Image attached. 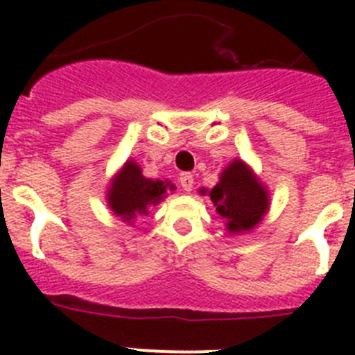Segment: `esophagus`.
<instances>
[{
    "mask_svg": "<svg viewBox=\"0 0 355 355\" xmlns=\"http://www.w3.org/2000/svg\"><path fill=\"white\" fill-rule=\"evenodd\" d=\"M180 183L184 192H190L193 188V175L190 174V172H183V174L180 175Z\"/></svg>",
    "mask_w": 355,
    "mask_h": 355,
    "instance_id": "1",
    "label": "esophagus"
}]
</instances>
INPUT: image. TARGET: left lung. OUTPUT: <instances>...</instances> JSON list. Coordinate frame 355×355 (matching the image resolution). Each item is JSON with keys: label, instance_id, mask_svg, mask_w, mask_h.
I'll return each instance as SVG.
<instances>
[{"label": "left lung", "instance_id": "1", "mask_svg": "<svg viewBox=\"0 0 355 355\" xmlns=\"http://www.w3.org/2000/svg\"><path fill=\"white\" fill-rule=\"evenodd\" d=\"M206 193V190H200ZM216 206V213L224 218L229 233H245L263 220L268 211V190L241 159H233L220 181L208 192Z\"/></svg>", "mask_w": 355, "mask_h": 355}]
</instances>
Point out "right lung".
<instances>
[{
	"mask_svg": "<svg viewBox=\"0 0 355 355\" xmlns=\"http://www.w3.org/2000/svg\"><path fill=\"white\" fill-rule=\"evenodd\" d=\"M174 190L168 181L149 180L142 174V168L130 159L124 163L108 188V206L124 222H131L135 216L147 215L149 206L159 205L167 190Z\"/></svg>",
	"mask_w": 355,
	"mask_h": 355,
	"instance_id": "add662e5",
	"label": "right lung"
}]
</instances>
